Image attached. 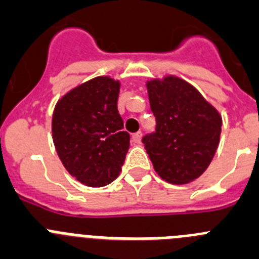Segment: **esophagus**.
Masks as SVG:
<instances>
[{"label":"esophagus","instance_id":"1","mask_svg":"<svg viewBox=\"0 0 259 259\" xmlns=\"http://www.w3.org/2000/svg\"><path fill=\"white\" fill-rule=\"evenodd\" d=\"M141 138H142V133L141 132L134 133V134L132 135V142L134 144H138L139 142H141Z\"/></svg>","mask_w":259,"mask_h":259}]
</instances>
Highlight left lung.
<instances>
[{"mask_svg": "<svg viewBox=\"0 0 259 259\" xmlns=\"http://www.w3.org/2000/svg\"><path fill=\"white\" fill-rule=\"evenodd\" d=\"M156 130L142 138L156 173L173 185L195 181L220 144L222 117L192 85L176 76L147 82Z\"/></svg>", "mask_w": 259, "mask_h": 259, "instance_id": "left-lung-1", "label": "left lung"}]
</instances>
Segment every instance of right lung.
I'll use <instances>...</instances> for the list:
<instances>
[{
    "mask_svg": "<svg viewBox=\"0 0 259 259\" xmlns=\"http://www.w3.org/2000/svg\"><path fill=\"white\" fill-rule=\"evenodd\" d=\"M120 82L99 76L72 89L53 113V141L72 177L89 187L115 181L124 165L130 135L117 109Z\"/></svg>",
    "mask_w": 259,
    "mask_h": 259,
    "instance_id": "obj_1",
    "label": "right lung"
}]
</instances>
